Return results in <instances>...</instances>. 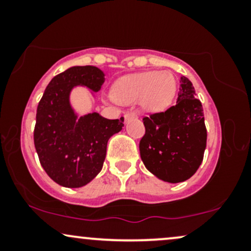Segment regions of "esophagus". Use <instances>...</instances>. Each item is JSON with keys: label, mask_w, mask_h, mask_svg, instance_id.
<instances>
[{"label": "esophagus", "mask_w": 251, "mask_h": 251, "mask_svg": "<svg viewBox=\"0 0 251 251\" xmlns=\"http://www.w3.org/2000/svg\"><path fill=\"white\" fill-rule=\"evenodd\" d=\"M138 118V113L137 112H126L125 113V120L127 122L129 119H137Z\"/></svg>", "instance_id": "1"}]
</instances>
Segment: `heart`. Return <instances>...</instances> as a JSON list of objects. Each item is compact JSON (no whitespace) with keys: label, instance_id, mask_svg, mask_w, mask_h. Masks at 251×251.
<instances>
[{"label":"heart","instance_id":"1","mask_svg":"<svg viewBox=\"0 0 251 251\" xmlns=\"http://www.w3.org/2000/svg\"><path fill=\"white\" fill-rule=\"evenodd\" d=\"M176 93V80L169 72H143L120 77L112 88V96L120 103L138 101L148 111L168 107Z\"/></svg>","mask_w":251,"mask_h":251}]
</instances>
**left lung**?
<instances>
[{"label":"left lung","mask_w":251,"mask_h":251,"mask_svg":"<svg viewBox=\"0 0 251 251\" xmlns=\"http://www.w3.org/2000/svg\"><path fill=\"white\" fill-rule=\"evenodd\" d=\"M145 134L140 157L151 174L164 181L179 183L195 175L206 148V127L201 102L188 77H180L177 103L143 118Z\"/></svg>","instance_id":"8db88e82"}]
</instances>
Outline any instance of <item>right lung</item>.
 <instances>
[{"mask_svg": "<svg viewBox=\"0 0 251 251\" xmlns=\"http://www.w3.org/2000/svg\"><path fill=\"white\" fill-rule=\"evenodd\" d=\"M105 74L94 66H74L48 83L36 111L34 145L43 170L59 185L81 188L101 171L107 142L122 131L124 118L97 112L77 118L70 103L75 86L100 91Z\"/></svg>", "mask_w": 251, "mask_h": 251, "instance_id": "add662e5", "label": "right lung"}]
</instances>
